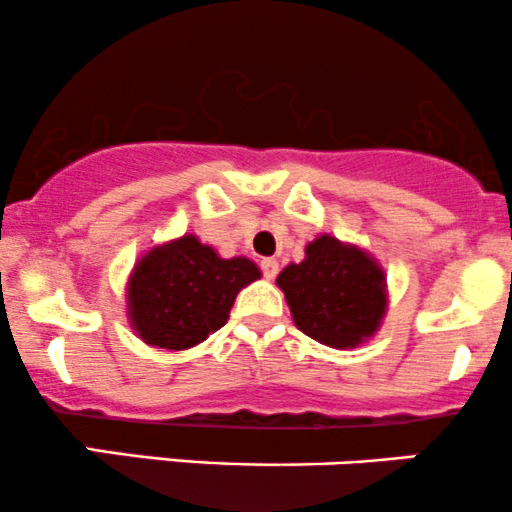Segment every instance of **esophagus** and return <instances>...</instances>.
Segmentation results:
<instances>
[{
  "instance_id": "obj_1",
  "label": "esophagus",
  "mask_w": 512,
  "mask_h": 512,
  "mask_svg": "<svg viewBox=\"0 0 512 512\" xmlns=\"http://www.w3.org/2000/svg\"><path fill=\"white\" fill-rule=\"evenodd\" d=\"M260 267H262V274L267 276V279H274V276L279 274V262L272 260V257H264V260L260 262Z\"/></svg>"
}]
</instances>
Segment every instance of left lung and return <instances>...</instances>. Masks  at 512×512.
Instances as JSON below:
<instances>
[{
    "mask_svg": "<svg viewBox=\"0 0 512 512\" xmlns=\"http://www.w3.org/2000/svg\"><path fill=\"white\" fill-rule=\"evenodd\" d=\"M276 284L298 330L334 349L366 342L387 308L383 269L356 245L332 236L315 238L305 260L289 264Z\"/></svg>",
    "mask_w": 512,
    "mask_h": 512,
    "instance_id": "1",
    "label": "left lung"
}]
</instances>
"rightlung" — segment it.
Masks as SVG:
<instances>
[{"mask_svg":"<svg viewBox=\"0 0 512 512\" xmlns=\"http://www.w3.org/2000/svg\"><path fill=\"white\" fill-rule=\"evenodd\" d=\"M260 279L248 257L221 260L195 236L154 248L129 279V320L146 344L190 349L221 330L238 291Z\"/></svg>","mask_w":512,"mask_h":512,"instance_id":"right-lung-1","label":"right lung"}]
</instances>
